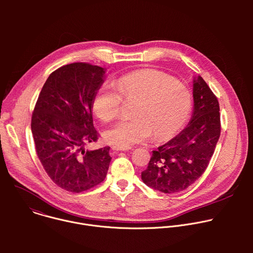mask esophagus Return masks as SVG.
<instances>
[{"label":"esophagus","instance_id":"obj_1","mask_svg":"<svg viewBox=\"0 0 253 253\" xmlns=\"http://www.w3.org/2000/svg\"><path fill=\"white\" fill-rule=\"evenodd\" d=\"M113 151H128L129 149L128 148H120V147H116V146H112V148H111Z\"/></svg>","mask_w":253,"mask_h":253}]
</instances>
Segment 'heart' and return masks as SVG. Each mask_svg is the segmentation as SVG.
I'll list each match as a JSON object with an SVG mask.
<instances>
[{"mask_svg": "<svg viewBox=\"0 0 253 253\" xmlns=\"http://www.w3.org/2000/svg\"><path fill=\"white\" fill-rule=\"evenodd\" d=\"M137 102L130 121H120L103 132L104 140L120 148H130L148 139L164 141L174 137L187 122L192 109L189 89L154 69L131 72L95 93L92 109L103 122L118 117L122 105Z\"/></svg>", "mask_w": 253, "mask_h": 253, "instance_id": "1", "label": "heart"}]
</instances>
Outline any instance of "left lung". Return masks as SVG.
<instances>
[{
  "mask_svg": "<svg viewBox=\"0 0 253 253\" xmlns=\"http://www.w3.org/2000/svg\"><path fill=\"white\" fill-rule=\"evenodd\" d=\"M193 113L189 124L152 152L143 182L162 193L185 190L207 168L220 136L219 103L202 77L193 80Z\"/></svg>",
  "mask_w": 253,
  "mask_h": 253,
  "instance_id": "left-lung-1",
  "label": "left lung"
}]
</instances>
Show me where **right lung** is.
Returning a JSON list of instances; mask_svg holds the SVG:
<instances>
[{
	"label": "right lung",
	"mask_w": 253,
	"mask_h": 253,
	"mask_svg": "<svg viewBox=\"0 0 253 253\" xmlns=\"http://www.w3.org/2000/svg\"><path fill=\"white\" fill-rule=\"evenodd\" d=\"M104 78L105 69L88 63L60 67L48 77L32 115L36 152L53 182L70 192L97 186L109 168V146L84 147L98 139L92 100Z\"/></svg>",
	"instance_id": "obj_1"
}]
</instances>
